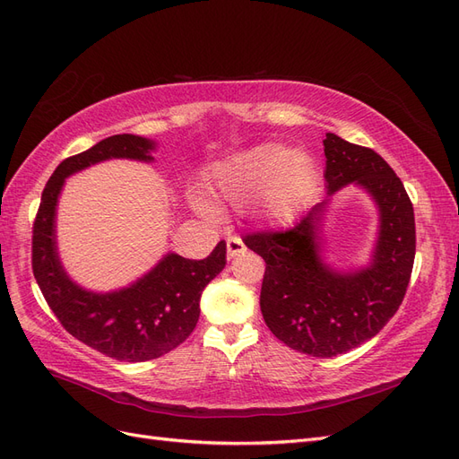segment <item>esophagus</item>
I'll list each match as a JSON object with an SVG mask.
<instances>
[{
  "mask_svg": "<svg viewBox=\"0 0 459 459\" xmlns=\"http://www.w3.org/2000/svg\"><path fill=\"white\" fill-rule=\"evenodd\" d=\"M226 245H228V258H235V256H239V255H243L247 251L243 239L238 238V235H233V238H228Z\"/></svg>",
  "mask_w": 459,
  "mask_h": 459,
  "instance_id": "obj_1",
  "label": "esophagus"
}]
</instances>
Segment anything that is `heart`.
Here are the masks:
<instances>
[{
  "instance_id": "1",
  "label": "heart",
  "mask_w": 459,
  "mask_h": 459,
  "mask_svg": "<svg viewBox=\"0 0 459 459\" xmlns=\"http://www.w3.org/2000/svg\"><path fill=\"white\" fill-rule=\"evenodd\" d=\"M317 186V164L307 149L264 142L221 159L212 169L216 206H243L256 199L260 216L273 226L295 221Z\"/></svg>"
}]
</instances>
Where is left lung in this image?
I'll list each match as a JSON object with an SVG mask.
<instances>
[{"mask_svg": "<svg viewBox=\"0 0 459 459\" xmlns=\"http://www.w3.org/2000/svg\"><path fill=\"white\" fill-rule=\"evenodd\" d=\"M324 152L327 197L295 228L243 241L266 262L260 310L270 331L289 349L333 358L377 335L396 314L413 268L415 220L404 184L373 149L329 132ZM349 185L368 193L380 226L368 264L342 271L323 256L321 221L330 197Z\"/></svg>", "mask_w": 459, "mask_h": 459, "instance_id": "obj_1", "label": "left lung"}]
</instances>
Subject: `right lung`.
I'll return each instance as SVG.
<instances>
[{"label":"right lung","instance_id":"add662e5","mask_svg":"<svg viewBox=\"0 0 459 459\" xmlns=\"http://www.w3.org/2000/svg\"><path fill=\"white\" fill-rule=\"evenodd\" d=\"M157 142L110 135L65 159L41 193L32 235V270L49 308L73 337L120 362H145L174 351L199 322L204 287L226 266V243L189 260L166 253L147 273L115 290H91L66 273L57 247V203L66 178L110 159L152 162Z\"/></svg>","mask_w":459,"mask_h":459}]
</instances>
